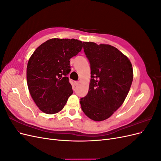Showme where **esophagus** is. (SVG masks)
I'll return each instance as SVG.
<instances>
[{"label":"esophagus","mask_w":161,"mask_h":161,"mask_svg":"<svg viewBox=\"0 0 161 161\" xmlns=\"http://www.w3.org/2000/svg\"><path fill=\"white\" fill-rule=\"evenodd\" d=\"M79 81H74V84H75V86L79 85Z\"/></svg>","instance_id":"34e87169"}]
</instances>
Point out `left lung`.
<instances>
[{
  "label": "left lung",
  "mask_w": 161,
  "mask_h": 161,
  "mask_svg": "<svg viewBox=\"0 0 161 161\" xmlns=\"http://www.w3.org/2000/svg\"><path fill=\"white\" fill-rule=\"evenodd\" d=\"M91 64L88 94L80 99L82 110L91 119H108L123 104L132 83L134 73L129 58L116 47L83 42Z\"/></svg>",
  "instance_id": "obj_1"
}]
</instances>
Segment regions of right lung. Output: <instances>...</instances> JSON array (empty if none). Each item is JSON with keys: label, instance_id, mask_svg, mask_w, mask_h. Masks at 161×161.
<instances>
[{"label": "right lung", "instance_id": "add662e5", "mask_svg": "<svg viewBox=\"0 0 161 161\" xmlns=\"http://www.w3.org/2000/svg\"><path fill=\"white\" fill-rule=\"evenodd\" d=\"M82 48L75 39L52 38L34 51L27 66L29 91L42 112L55 114L60 111L73 93L66 76L70 72V59Z\"/></svg>", "mask_w": 161, "mask_h": 161}]
</instances>
